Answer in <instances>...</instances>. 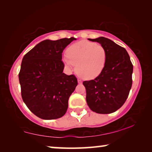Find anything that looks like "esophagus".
I'll use <instances>...</instances> for the list:
<instances>
[{
  "instance_id": "34e87169",
  "label": "esophagus",
  "mask_w": 152,
  "mask_h": 152,
  "mask_svg": "<svg viewBox=\"0 0 152 152\" xmlns=\"http://www.w3.org/2000/svg\"><path fill=\"white\" fill-rule=\"evenodd\" d=\"M78 84H81V83H82V80H81L78 79Z\"/></svg>"
}]
</instances>
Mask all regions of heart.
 Returning <instances> with one entry per match:
<instances>
[{
	"label": "heart",
	"mask_w": 152,
	"mask_h": 152,
	"mask_svg": "<svg viewBox=\"0 0 152 152\" xmlns=\"http://www.w3.org/2000/svg\"><path fill=\"white\" fill-rule=\"evenodd\" d=\"M66 57L62 61L68 68L76 65V71L80 78L92 80L104 70L107 53L103 46L88 41H80L69 46Z\"/></svg>",
	"instance_id": "heart-1"
}]
</instances>
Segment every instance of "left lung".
Returning <instances> with one entry per match:
<instances>
[{"label":"left lung","instance_id":"8db88e82","mask_svg":"<svg viewBox=\"0 0 152 152\" xmlns=\"http://www.w3.org/2000/svg\"><path fill=\"white\" fill-rule=\"evenodd\" d=\"M88 39L103 46L107 58L101 74L94 80L83 82L87 104L99 114L114 113L125 103L132 88L133 65L130 57L125 48L108 38Z\"/></svg>","mask_w":152,"mask_h":152}]
</instances>
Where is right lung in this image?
<instances>
[{"label": "right lung", "mask_w": 152, "mask_h": 152, "mask_svg": "<svg viewBox=\"0 0 152 152\" xmlns=\"http://www.w3.org/2000/svg\"><path fill=\"white\" fill-rule=\"evenodd\" d=\"M76 39L72 37L43 40L23 58L19 74L23 101L41 119H58L67 111L68 99L78 81L72 74L63 73L61 53Z\"/></svg>", "instance_id": "obj_1"}]
</instances>
